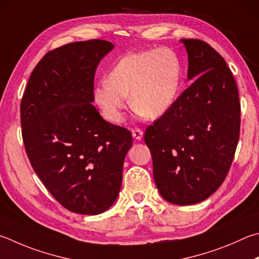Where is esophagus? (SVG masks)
<instances>
[{"label":"esophagus","instance_id":"34e87169","mask_svg":"<svg viewBox=\"0 0 259 259\" xmlns=\"http://www.w3.org/2000/svg\"><path fill=\"white\" fill-rule=\"evenodd\" d=\"M131 134H133V137H134L136 140H140V139H142V138H143V135H144L143 130L139 129V128H135V129L131 130Z\"/></svg>","mask_w":259,"mask_h":259}]
</instances>
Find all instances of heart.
I'll use <instances>...</instances> for the list:
<instances>
[{"mask_svg":"<svg viewBox=\"0 0 259 259\" xmlns=\"http://www.w3.org/2000/svg\"><path fill=\"white\" fill-rule=\"evenodd\" d=\"M182 78L180 60L172 50L134 52L124 55L94 88V101L111 123H120L131 106L147 119H157L171 109Z\"/></svg>","mask_w":259,"mask_h":259,"instance_id":"b5f03b06","label":"heart"}]
</instances>
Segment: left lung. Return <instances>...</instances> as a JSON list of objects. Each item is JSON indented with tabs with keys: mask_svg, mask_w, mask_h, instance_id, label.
Masks as SVG:
<instances>
[{
	"mask_svg": "<svg viewBox=\"0 0 259 259\" xmlns=\"http://www.w3.org/2000/svg\"><path fill=\"white\" fill-rule=\"evenodd\" d=\"M195 78L144 140L164 199L192 205L214 194L231 167L240 136L238 87L225 60L206 41L181 39Z\"/></svg>",
	"mask_w": 259,
	"mask_h": 259,
	"instance_id": "1",
	"label": "left lung"
}]
</instances>
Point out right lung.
<instances>
[{
  "label": "right lung",
  "mask_w": 259,
  "mask_h": 259,
  "mask_svg": "<svg viewBox=\"0 0 259 259\" xmlns=\"http://www.w3.org/2000/svg\"><path fill=\"white\" fill-rule=\"evenodd\" d=\"M113 48L91 39L48 52L21 100V134L31 166L73 213L96 215L113 205L133 145L129 130L105 121L92 104L96 68Z\"/></svg>",
  "instance_id": "right-lung-1"
}]
</instances>
